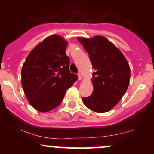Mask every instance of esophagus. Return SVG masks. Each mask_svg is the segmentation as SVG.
Instances as JSON below:
<instances>
[{
  "instance_id": "obj_1",
  "label": "esophagus",
  "mask_w": 154,
  "mask_h": 154,
  "mask_svg": "<svg viewBox=\"0 0 154 154\" xmlns=\"http://www.w3.org/2000/svg\"><path fill=\"white\" fill-rule=\"evenodd\" d=\"M77 75H78V79L79 80H82V78H83V74H82L81 72H80V73H78V74H77Z\"/></svg>"
}]
</instances>
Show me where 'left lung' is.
<instances>
[{"label":"left lung","instance_id":"1","mask_svg":"<svg viewBox=\"0 0 154 154\" xmlns=\"http://www.w3.org/2000/svg\"><path fill=\"white\" fill-rule=\"evenodd\" d=\"M88 54L93 72V92L83 97L87 108L98 113L106 112L122 98L129 86L130 69L125 56L103 36L77 38Z\"/></svg>","mask_w":154,"mask_h":154}]
</instances>
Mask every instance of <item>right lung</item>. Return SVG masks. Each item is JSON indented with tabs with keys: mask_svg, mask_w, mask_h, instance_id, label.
I'll return each mask as SVG.
<instances>
[{
	"mask_svg": "<svg viewBox=\"0 0 154 154\" xmlns=\"http://www.w3.org/2000/svg\"><path fill=\"white\" fill-rule=\"evenodd\" d=\"M67 45L63 37L51 35L29 53L23 65V89L32 106L42 112L58 106L78 78L69 70Z\"/></svg>",
	"mask_w": 154,
	"mask_h": 154,
	"instance_id": "right-lung-1",
	"label": "right lung"
}]
</instances>
